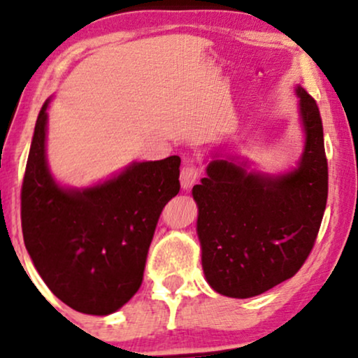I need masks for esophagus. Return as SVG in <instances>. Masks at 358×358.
Listing matches in <instances>:
<instances>
[{"label": "esophagus", "instance_id": "1", "mask_svg": "<svg viewBox=\"0 0 358 358\" xmlns=\"http://www.w3.org/2000/svg\"><path fill=\"white\" fill-rule=\"evenodd\" d=\"M200 173L201 170L196 163L193 162L185 163L182 171H180V183H182L183 190H190L193 185L196 183V180L200 178Z\"/></svg>", "mask_w": 358, "mask_h": 358}]
</instances>
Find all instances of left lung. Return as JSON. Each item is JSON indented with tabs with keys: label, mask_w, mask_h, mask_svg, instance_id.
<instances>
[{
	"label": "left lung",
	"mask_w": 358,
	"mask_h": 358,
	"mask_svg": "<svg viewBox=\"0 0 358 358\" xmlns=\"http://www.w3.org/2000/svg\"><path fill=\"white\" fill-rule=\"evenodd\" d=\"M307 143L294 171L268 176L213 160L193 187L201 265L218 294L248 299L302 268L315 245L327 195L329 165L315 100L296 88Z\"/></svg>",
	"instance_id": "left-lung-1"
}]
</instances>
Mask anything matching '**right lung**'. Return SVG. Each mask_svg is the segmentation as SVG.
I'll return each mask as SVG.
<instances>
[{
  "label": "right lung",
  "mask_w": 358,
  "mask_h": 358,
  "mask_svg": "<svg viewBox=\"0 0 358 358\" xmlns=\"http://www.w3.org/2000/svg\"><path fill=\"white\" fill-rule=\"evenodd\" d=\"M46 108L38 115L21 187V228L53 294L88 315L123 307L143 282L155 228L180 192V157L133 163L108 182L64 190L46 166Z\"/></svg>",
  "instance_id": "obj_1"
}]
</instances>
